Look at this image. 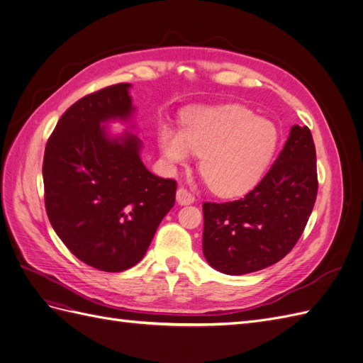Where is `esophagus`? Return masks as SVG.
Returning <instances> with one entry per match:
<instances>
[{"label":"esophagus","instance_id":"obj_1","mask_svg":"<svg viewBox=\"0 0 363 363\" xmlns=\"http://www.w3.org/2000/svg\"><path fill=\"white\" fill-rule=\"evenodd\" d=\"M177 201L182 206L192 204L195 201V195L192 192H189L186 188H179L177 189Z\"/></svg>","mask_w":363,"mask_h":363}]
</instances>
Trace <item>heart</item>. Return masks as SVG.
Instances as JSON below:
<instances>
[{"mask_svg": "<svg viewBox=\"0 0 363 363\" xmlns=\"http://www.w3.org/2000/svg\"><path fill=\"white\" fill-rule=\"evenodd\" d=\"M279 142L268 119L242 106L203 107L186 115L182 130L162 127V155L174 164L200 156V171L212 191L238 196L251 191L267 171Z\"/></svg>", "mask_w": 363, "mask_h": 363, "instance_id": "obj_1", "label": "heart"}]
</instances>
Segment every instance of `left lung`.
I'll return each mask as SVG.
<instances>
[{"mask_svg":"<svg viewBox=\"0 0 363 363\" xmlns=\"http://www.w3.org/2000/svg\"><path fill=\"white\" fill-rule=\"evenodd\" d=\"M318 194L311 130L291 128L265 177L244 199L203 204V252L228 276L255 272L281 260L298 242Z\"/></svg>","mask_w":363,"mask_h":363,"instance_id":"8db88e82","label":"left lung"}]
</instances>
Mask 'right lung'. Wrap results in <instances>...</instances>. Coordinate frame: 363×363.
<instances>
[{
  "label": "right lung",
  "mask_w": 363,
  "mask_h": 363,
  "mask_svg": "<svg viewBox=\"0 0 363 363\" xmlns=\"http://www.w3.org/2000/svg\"><path fill=\"white\" fill-rule=\"evenodd\" d=\"M128 83L80 98L51 133L42 175L54 232L89 267L119 272L135 267L175 203L177 183L150 172L133 135L111 139L108 119L133 112Z\"/></svg>",
  "instance_id": "right-lung-1"
}]
</instances>
